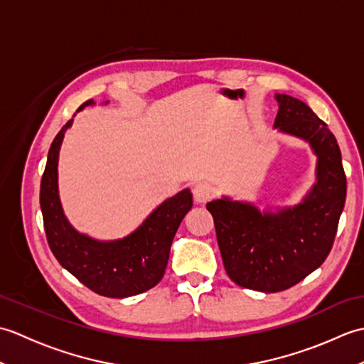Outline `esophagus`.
<instances>
[{
	"label": "esophagus",
	"instance_id": "obj_1",
	"mask_svg": "<svg viewBox=\"0 0 364 364\" xmlns=\"http://www.w3.org/2000/svg\"><path fill=\"white\" fill-rule=\"evenodd\" d=\"M214 197V188L208 183H198L194 186V200L197 203H205Z\"/></svg>",
	"mask_w": 364,
	"mask_h": 364
}]
</instances>
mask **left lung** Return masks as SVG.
Instances as JSON below:
<instances>
[{
	"instance_id": "left-lung-1",
	"label": "left lung",
	"mask_w": 364,
	"mask_h": 364,
	"mask_svg": "<svg viewBox=\"0 0 364 364\" xmlns=\"http://www.w3.org/2000/svg\"><path fill=\"white\" fill-rule=\"evenodd\" d=\"M275 100L274 128L305 141L318 158L313 188L300 203L275 211L230 197L206 205L228 277L261 292L288 289L326 261L347 189L341 151L327 123L297 98L275 94Z\"/></svg>"
}]
</instances>
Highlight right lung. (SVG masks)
Masks as SVG:
<instances>
[{"label":"right lung","instance_id":"obj_1","mask_svg":"<svg viewBox=\"0 0 364 364\" xmlns=\"http://www.w3.org/2000/svg\"><path fill=\"white\" fill-rule=\"evenodd\" d=\"M92 105L95 102L89 100L76 112ZM72 123L73 119L54 137L41 183V208L50 249L60 266L100 296L125 299L149 291L164 277L170 245L192 208L191 191L183 189L164 200L125 237L100 241L81 233L64 214L58 186L59 150Z\"/></svg>","mask_w":364,"mask_h":364}]
</instances>
